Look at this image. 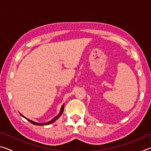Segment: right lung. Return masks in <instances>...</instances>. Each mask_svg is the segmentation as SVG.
Here are the masks:
<instances>
[{"instance_id": "add662e5", "label": "right lung", "mask_w": 151, "mask_h": 151, "mask_svg": "<svg viewBox=\"0 0 151 151\" xmlns=\"http://www.w3.org/2000/svg\"><path fill=\"white\" fill-rule=\"evenodd\" d=\"M64 105H65V104H63V105L62 106V107H61V109H60V113L58 114L57 116L55 117V118L53 119L52 120H51L50 121L48 122H46V123H37V122H34V121H31V120H29V119H27L26 117H24V116H22L21 114H20V115H21L22 116H23L24 118L26 119L27 120V121H29L30 122H31V123H32V124H35V125H47V124H49L52 123V122H54L56 121V120L58 119L59 118V117L60 116V115H61V114H62V113H63V111H64Z\"/></svg>"}]
</instances>
